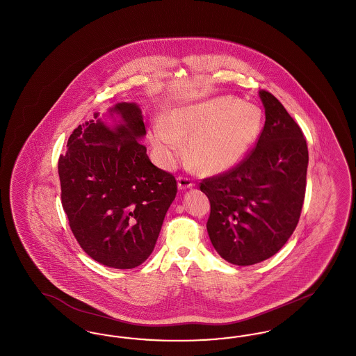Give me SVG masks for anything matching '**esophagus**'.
Instances as JSON below:
<instances>
[{
    "instance_id": "1",
    "label": "esophagus",
    "mask_w": 356,
    "mask_h": 356,
    "mask_svg": "<svg viewBox=\"0 0 356 356\" xmlns=\"http://www.w3.org/2000/svg\"><path fill=\"white\" fill-rule=\"evenodd\" d=\"M177 186H179V189H186V188L195 186V183L186 176H179L177 177Z\"/></svg>"
}]
</instances>
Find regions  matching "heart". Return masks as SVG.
<instances>
[{"label": "heart", "instance_id": "heart-1", "mask_svg": "<svg viewBox=\"0 0 356 356\" xmlns=\"http://www.w3.org/2000/svg\"><path fill=\"white\" fill-rule=\"evenodd\" d=\"M263 127L261 111L236 97L221 96L175 111L164 127L152 129V143L163 165L170 167L186 140V157L202 173L231 170L248 152Z\"/></svg>", "mask_w": 356, "mask_h": 356}]
</instances>
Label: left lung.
Listing matches in <instances>:
<instances>
[{
	"instance_id": "8db88e82",
	"label": "left lung",
	"mask_w": 356,
	"mask_h": 356,
	"mask_svg": "<svg viewBox=\"0 0 356 356\" xmlns=\"http://www.w3.org/2000/svg\"><path fill=\"white\" fill-rule=\"evenodd\" d=\"M266 122L256 145L231 170L205 177L207 231L224 260L252 266L276 254L293 234L305 203L308 148L298 122L260 89Z\"/></svg>"
}]
</instances>
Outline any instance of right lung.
Instances as JSON below:
<instances>
[{
	"mask_svg": "<svg viewBox=\"0 0 356 356\" xmlns=\"http://www.w3.org/2000/svg\"><path fill=\"white\" fill-rule=\"evenodd\" d=\"M113 111L122 119L115 129L95 115L72 132L58 176L69 227L85 254L129 270L152 254L177 183L138 141L145 135L140 108L120 102Z\"/></svg>",
	"mask_w": 356,
	"mask_h": 356,
	"instance_id": "add662e5",
	"label": "right lung"
}]
</instances>
